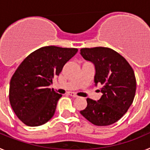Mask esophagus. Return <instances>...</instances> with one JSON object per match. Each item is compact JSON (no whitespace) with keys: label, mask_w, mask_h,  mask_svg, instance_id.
Masks as SVG:
<instances>
[{"label":"esophagus","mask_w":150,"mask_h":150,"mask_svg":"<svg viewBox=\"0 0 150 150\" xmlns=\"http://www.w3.org/2000/svg\"><path fill=\"white\" fill-rule=\"evenodd\" d=\"M68 95H71V96L73 97V98H76V97H78L77 95H76V93H74V92H72V91H71V92H68Z\"/></svg>","instance_id":"1"}]
</instances>
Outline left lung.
I'll use <instances>...</instances> for the list:
<instances>
[{
    "mask_svg": "<svg viewBox=\"0 0 150 150\" xmlns=\"http://www.w3.org/2000/svg\"><path fill=\"white\" fill-rule=\"evenodd\" d=\"M80 54L95 64V83L102 85L103 94L98 101L87 98V107L80 113L95 125L113 124L124 116L134 98L137 83L133 69L110 48H82Z\"/></svg>",
    "mask_w": 150,
    "mask_h": 150,
    "instance_id": "1",
    "label": "left lung"
}]
</instances>
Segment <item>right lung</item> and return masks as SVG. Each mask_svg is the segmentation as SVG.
I'll return each instance as SVG.
<instances>
[{"label":"right lung","instance_id":"obj_1","mask_svg":"<svg viewBox=\"0 0 150 150\" xmlns=\"http://www.w3.org/2000/svg\"><path fill=\"white\" fill-rule=\"evenodd\" d=\"M77 51L76 48L43 46L28 55L18 66L10 80L9 99L24 124L39 126L53 116L62 95L49 86Z\"/></svg>","mask_w":150,"mask_h":150}]
</instances>
